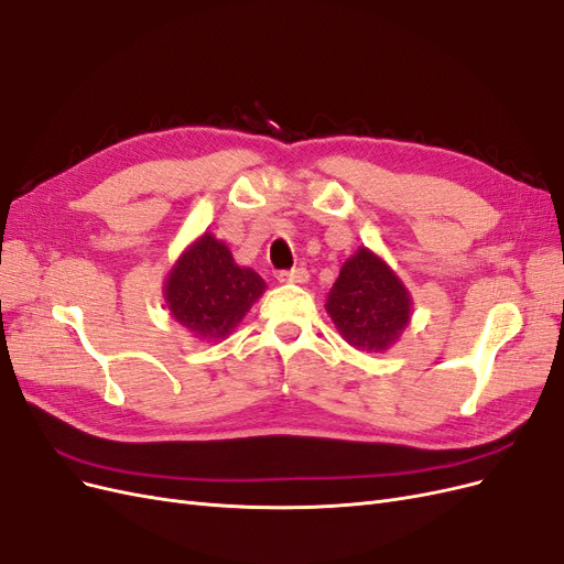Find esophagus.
Listing matches in <instances>:
<instances>
[{"instance_id": "1", "label": "esophagus", "mask_w": 564, "mask_h": 564, "mask_svg": "<svg viewBox=\"0 0 564 564\" xmlns=\"http://www.w3.org/2000/svg\"><path fill=\"white\" fill-rule=\"evenodd\" d=\"M308 270L305 268H294V270H282L280 275H278V280L280 282H299V284H303V282H308Z\"/></svg>"}]
</instances>
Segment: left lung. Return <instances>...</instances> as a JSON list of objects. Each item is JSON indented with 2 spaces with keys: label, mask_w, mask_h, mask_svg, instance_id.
<instances>
[{
  "label": "left lung",
  "mask_w": 564,
  "mask_h": 564,
  "mask_svg": "<svg viewBox=\"0 0 564 564\" xmlns=\"http://www.w3.org/2000/svg\"><path fill=\"white\" fill-rule=\"evenodd\" d=\"M324 308L352 348L383 352L406 329L412 296L383 259L360 247L340 268Z\"/></svg>",
  "instance_id": "8db88e82"
}]
</instances>
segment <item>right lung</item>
Wrapping results in <instances>:
<instances>
[{"label": "right lung", "mask_w": 564, "mask_h": 564, "mask_svg": "<svg viewBox=\"0 0 564 564\" xmlns=\"http://www.w3.org/2000/svg\"><path fill=\"white\" fill-rule=\"evenodd\" d=\"M263 292L259 272L237 265L212 232L181 253L164 282L169 313L199 340L226 338Z\"/></svg>", "instance_id": "1"}]
</instances>
